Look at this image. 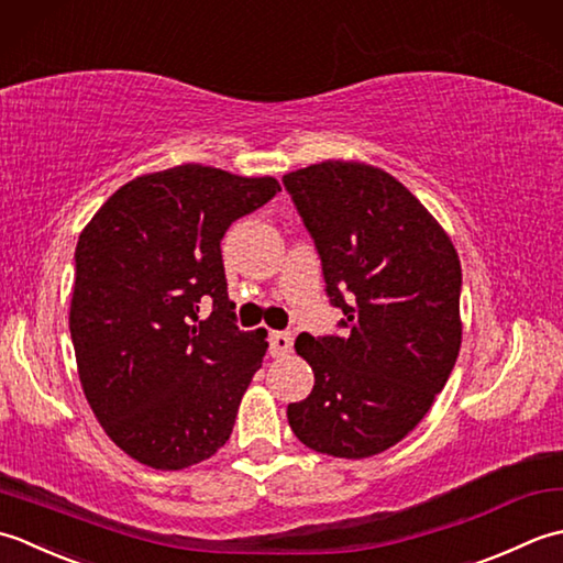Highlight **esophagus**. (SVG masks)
<instances>
[{
  "label": "esophagus",
  "instance_id": "1",
  "mask_svg": "<svg viewBox=\"0 0 563 563\" xmlns=\"http://www.w3.org/2000/svg\"><path fill=\"white\" fill-rule=\"evenodd\" d=\"M291 345H294V338L289 330H274L269 335V347L274 357H284V354H289Z\"/></svg>",
  "mask_w": 563,
  "mask_h": 563
}]
</instances>
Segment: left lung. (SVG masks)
<instances>
[{"label":"left lung","mask_w":563,"mask_h":563,"mask_svg":"<svg viewBox=\"0 0 563 563\" xmlns=\"http://www.w3.org/2000/svg\"><path fill=\"white\" fill-rule=\"evenodd\" d=\"M323 267L342 335L301 332L316 384L286 416L306 446L340 459L388 450L426 418L462 347V265L450 235L388 172L364 163L284 175Z\"/></svg>","instance_id":"8db88e82"}]
</instances>
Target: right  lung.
<instances>
[{
  "label": "right lung",
  "mask_w": 563,
  "mask_h": 563,
  "mask_svg": "<svg viewBox=\"0 0 563 563\" xmlns=\"http://www.w3.org/2000/svg\"><path fill=\"white\" fill-rule=\"evenodd\" d=\"M274 177L179 165L123 185L79 233L70 335L97 420L145 466L179 472L231 438L267 332L235 325L221 240ZM212 316L198 318V303Z\"/></svg>",
  "instance_id": "add662e5"
}]
</instances>
